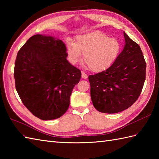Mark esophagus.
<instances>
[{
  "label": "esophagus",
  "mask_w": 159,
  "mask_h": 159,
  "mask_svg": "<svg viewBox=\"0 0 159 159\" xmlns=\"http://www.w3.org/2000/svg\"><path fill=\"white\" fill-rule=\"evenodd\" d=\"M81 74H82V78L84 79H86L87 78V74H86L84 72H81Z\"/></svg>",
  "instance_id": "1"
}]
</instances>
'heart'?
<instances>
[{
    "instance_id": "b5f03b06",
    "label": "heart",
    "mask_w": 159,
    "mask_h": 159,
    "mask_svg": "<svg viewBox=\"0 0 159 159\" xmlns=\"http://www.w3.org/2000/svg\"><path fill=\"white\" fill-rule=\"evenodd\" d=\"M117 39L109 38L99 31L76 36L75 43L69 42L67 51L70 61L75 63L84 55V61L94 72L107 69L116 59L120 51Z\"/></svg>"
}]
</instances>
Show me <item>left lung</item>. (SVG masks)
Segmentation results:
<instances>
[{"label": "left lung", "instance_id": "1", "mask_svg": "<svg viewBox=\"0 0 159 159\" xmlns=\"http://www.w3.org/2000/svg\"><path fill=\"white\" fill-rule=\"evenodd\" d=\"M125 44L106 70L89 76L91 98L101 113H116L138 99L146 80V63L140 46L124 32Z\"/></svg>", "mask_w": 159, "mask_h": 159}]
</instances>
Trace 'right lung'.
Masks as SVG:
<instances>
[{
	"label": "right lung",
	"mask_w": 159,
	"mask_h": 159,
	"mask_svg": "<svg viewBox=\"0 0 159 159\" xmlns=\"http://www.w3.org/2000/svg\"><path fill=\"white\" fill-rule=\"evenodd\" d=\"M61 40L35 35L17 54L16 91L25 106L42 120H55L68 109L72 89L80 81V70L67 60Z\"/></svg>",
	"instance_id": "obj_1"
}]
</instances>
